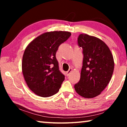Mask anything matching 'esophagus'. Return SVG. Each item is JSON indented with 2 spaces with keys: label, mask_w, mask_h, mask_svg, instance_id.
Returning a JSON list of instances; mask_svg holds the SVG:
<instances>
[{
  "label": "esophagus",
  "mask_w": 127,
  "mask_h": 127,
  "mask_svg": "<svg viewBox=\"0 0 127 127\" xmlns=\"http://www.w3.org/2000/svg\"><path fill=\"white\" fill-rule=\"evenodd\" d=\"M72 71V68H70V69H69V70H68L67 72H66V76H68L69 75V74L70 73V72H71Z\"/></svg>",
  "instance_id": "obj_1"
}]
</instances>
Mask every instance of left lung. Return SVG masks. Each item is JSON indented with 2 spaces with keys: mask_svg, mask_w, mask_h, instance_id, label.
Listing matches in <instances>:
<instances>
[{
  "mask_svg": "<svg viewBox=\"0 0 127 127\" xmlns=\"http://www.w3.org/2000/svg\"><path fill=\"white\" fill-rule=\"evenodd\" d=\"M78 45L83 55L80 80L74 85L77 93L90 98L101 94L110 82L114 68L110 49L99 38L80 34Z\"/></svg>",
  "mask_w": 127,
  "mask_h": 127,
  "instance_id": "8db88e82",
  "label": "left lung"
}]
</instances>
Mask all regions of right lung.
<instances>
[{
	"label": "right lung",
	"instance_id": "1",
	"mask_svg": "<svg viewBox=\"0 0 127 127\" xmlns=\"http://www.w3.org/2000/svg\"><path fill=\"white\" fill-rule=\"evenodd\" d=\"M71 33L48 32L30 43L23 55L22 69L28 87L35 94L47 97L57 94L65 78L60 71L56 53Z\"/></svg>",
	"mask_w": 127,
	"mask_h": 127
}]
</instances>
